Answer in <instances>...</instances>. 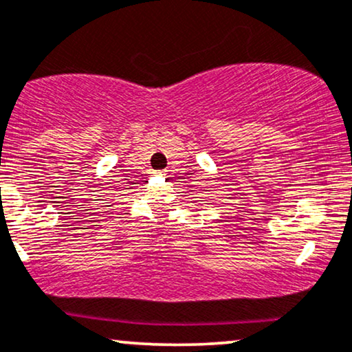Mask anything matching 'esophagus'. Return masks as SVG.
I'll return each instance as SVG.
<instances>
[{
  "mask_svg": "<svg viewBox=\"0 0 352 352\" xmlns=\"http://www.w3.org/2000/svg\"><path fill=\"white\" fill-rule=\"evenodd\" d=\"M157 175H166V173H164V172H157Z\"/></svg>",
  "mask_w": 352,
  "mask_h": 352,
  "instance_id": "1",
  "label": "esophagus"
}]
</instances>
